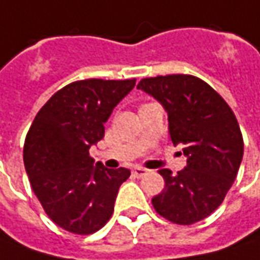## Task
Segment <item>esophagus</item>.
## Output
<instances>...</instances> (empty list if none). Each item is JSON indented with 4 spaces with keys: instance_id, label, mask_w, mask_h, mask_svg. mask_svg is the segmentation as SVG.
Instances as JSON below:
<instances>
[{
    "instance_id": "obj_1",
    "label": "esophagus",
    "mask_w": 260,
    "mask_h": 260,
    "mask_svg": "<svg viewBox=\"0 0 260 260\" xmlns=\"http://www.w3.org/2000/svg\"><path fill=\"white\" fill-rule=\"evenodd\" d=\"M132 173H134V175H135V177H144V175L148 173V170L142 168V167H135V168L132 170Z\"/></svg>"
}]
</instances>
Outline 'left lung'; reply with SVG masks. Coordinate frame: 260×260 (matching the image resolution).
Masks as SVG:
<instances>
[{
  "label": "left lung",
  "instance_id": "obj_1",
  "mask_svg": "<svg viewBox=\"0 0 260 260\" xmlns=\"http://www.w3.org/2000/svg\"><path fill=\"white\" fill-rule=\"evenodd\" d=\"M155 98L168 115L174 145L183 144L184 170L168 168L164 190L152 199L159 216L175 224H192L223 203L243 158V138L236 116L210 85L191 75L142 79L137 86Z\"/></svg>",
  "mask_w": 260,
  "mask_h": 260
}]
</instances>
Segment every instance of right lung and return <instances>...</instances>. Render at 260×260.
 I'll return each mask as SVG.
<instances>
[{"label":"right lung","instance_id":"1","mask_svg":"<svg viewBox=\"0 0 260 260\" xmlns=\"http://www.w3.org/2000/svg\"><path fill=\"white\" fill-rule=\"evenodd\" d=\"M135 79H86L64 86L36 115L24 142V166L34 194L57 226L75 235L102 229L113 213L126 168L93 166L89 148L129 93Z\"/></svg>","mask_w":260,"mask_h":260}]
</instances>
